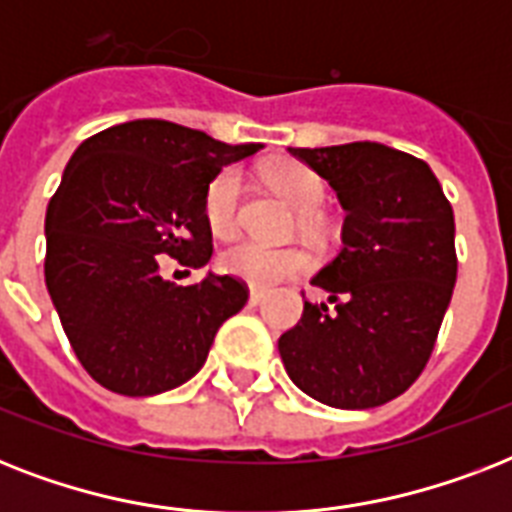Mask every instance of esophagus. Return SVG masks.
<instances>
[{
  "instance_id": "1",
  "label": "esophagus",
  "mask_w": 512,
  "mask_h": 512,
  "mask_svg": "<svg viewBox=\"0 0 512 512\" xmlns=\"http://www.w3.org/2000/svg\"><path fill=\"white\" fill-rule=\"evenodd\" d=\"M265 300V289L252 287L249 289V305H260Z\"/></svg>"
}]
</instances>
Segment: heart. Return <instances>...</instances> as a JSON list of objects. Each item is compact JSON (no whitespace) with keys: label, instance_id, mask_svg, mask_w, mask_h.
Returning <instances> with one entry per match:
<instances>
[{"label":"heart","instance_id":"obj_1","mask_svg":"<svg viewBox=\"0 0 512 512\" xmlns=\"http://www.w3.org/2000/svg\"><path fill=\"white\" fill-rule=\"evenodd\" d=\"M265 180L289 207L300 212L297 231L303 236H321V220L316 209L324 204L327 185L311 167L300 162H276L265 170ZM241 172L225 167L212 177L204 193V220L215 236H231L239 228ZM220 265L239 279L255 287H271L276 281L303 273L311 265V257L297 247H265L257 241H236L220 255Z\"/></svg>","mask_w":512,"mask_h":512}]
</instances>
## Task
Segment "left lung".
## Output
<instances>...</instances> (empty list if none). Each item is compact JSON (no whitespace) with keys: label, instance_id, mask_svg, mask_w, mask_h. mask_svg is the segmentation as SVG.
Here are the masks:
<instances>
[{"label":"left lung","instance_id":"obj_1","mask_svg":"<svg viewBox=\"0 0 512 512\" xmlns=\"http://www.w3.org/2000/svg\"><path fill=\"white\" fill-rule=\"evenodd\" d=\"M335 188L342 249L313 276L327 303L305 300L279 337L289 380L335 409H372L428 364L457 281L454 212L428 164L382 143L289 148Z\"/></svg>","mask_w":512,"mask_h":512}]
</instances>
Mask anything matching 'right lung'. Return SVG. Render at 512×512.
I'll list each match as a JSON object with an SVG mask.
<instances>
[{"mask_svg": "<svg viewBox=\"0 0 512 512\" xmlns=\"http://www.w3.org/2000/svg\"><path fill=\"white\" fill-rule=\"evenodd\" d=\"M260 148L135 119L74 151L44 217V281L76 358L103 388L156 396L183 385L244 308L239 279L207 273L177 287L159 265L164 255L188 268L209 263L207 185Z\"/></svg>", "mask_w": 512, "mask_h": 512, "instance_id": "add662e5", "label": "right lung"}]
</instances>
